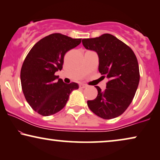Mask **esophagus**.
Wrapping results in <instances>:
<instances>
[{
    "label": "esophagus",
    "instance_id": "obj_1",
    "mask_svg": "<svg viewBox=\"0 0 160 160\" xmlns=\"http://www.w3.org/2000/svg\"><path fill=\"white\" fill-rule=\"evenodd\" d=\"M79 87L80 88H86V87H87V85H86V84H79Z\"/></svg>",
    "mask_w": 160,
    "mask_h": 160
}]
</instances>
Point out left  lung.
<instances>
[{
	"label": "left lung",
	"instance_id": "obj_1",
	"mask_svg": "<svg viewBox=\"0 0 160 160\" xmlns=\"http://www.w3.org/2000/svg\"><path fill=\"white\" fill-rule=\"evenodd\" d=\"M82 44L85 49L98 54V71L110 79L104 91L95 87L98 96L87 101L88 107L102 119L119 117L130 106L138 87L140 74L136 56L128 45L108 33L82 39Z\"/></svg>",
	"mask_w": 160,
	"mask_h": 160
}]
</instances>
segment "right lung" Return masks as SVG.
Returning a JSON list of instances; mask_svg holds the SVG:
<instances>
[{"mask_svg": "<svg viewBox=\"0 0 160 160\" xmlns=\"http://www.w3.org/2000/svg\"><path fill=\"white\" fill-rule=\"evenodd\" d=\"M82 39L53 33L41 39L28 54L20 73L22 89L27 102L39 114L48 117L64 108L77 83L65 84L55 72L62 68L65 54Z\"/></svg>", "mask_w": 160, "mask_h": 160, "instance_id": "obj_1", "label": "right lung"}]
</instances>
